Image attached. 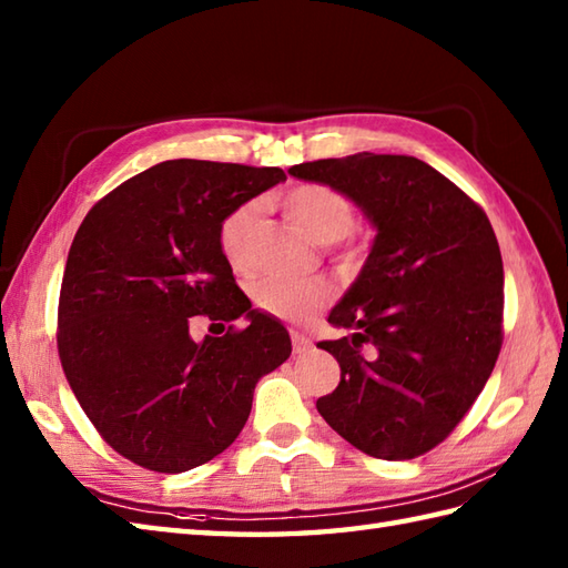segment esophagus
Listing matches in <instances>:
<instances>
[{"label":"esophagus","instance_id":"34e87169","mask_svg":"<svg viewBox=\"0 0 568 568\" xmlns=\"http://www.w3.org/2000/svg\"><path fill=\"white\" fill-rule=\"evenodd\" d=\"M291 339H293V352L295 354H305V352H310V346H312V342H310V336L307 334H303V332H291Z\"/></svg>","mask_w":568,"mask_h":568}]
</instances>
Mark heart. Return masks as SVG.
Masks as SVG:
<instances>
[{"mask_svg": "<svg viewBox=\"0 0 568 568\" xmlns=\"http://www.w3.org/2000/svg\"><path fill=\"white\" fill-rule=\"evenodd\" d=\"M283 210L295 224L320 244H344L356 226V207L342 190L324 183H300L283 195ZM258 220V202L246 200L229 210L216 226V244L234 271H246L251 263V234ZM356 244L346 241L344 256H354ZM253 303L265 315L287 322H307L332 300L329 285L320 281H285L268 275L253 285Z\"/></svg>", "mask_w": 568, "mask_h": 568, "instance_id": "heart-1", "label": "heart"}]
</instances>
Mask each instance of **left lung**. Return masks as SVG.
I'll return each mask as SVG.
<instances>
[{
	"label": "left lung",
	"mask_w": 568,
	"mask_h": 568,
	"mask_svg": "<svg viewBox=\"0 0 568 568\" xmlns=\"http://www.w3.org/2000/svg\"><path fill=\"white\" fill-rule=\"evenodd\" d=\"M342 190L378 229L332 310L354 334L317 346L342 368L320 415L356 449L405 462L442 444L484 390L503 346V258L478 202L413 155L354 153L291 168ZM374 356L366 359L363 346Z\"/></svg>",
	"instance_id": "left-lung-1"
}]
</instances>
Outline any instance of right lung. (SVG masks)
<instances>
[{"label": "right lung", "instance_id": "obj_1", "mask_svg": "<svg viewBox=\"0 0 568 568\" xmlns=\"http://www.w3.org/2000/svg\"><path fill=\"white\" fill-rule=\"evenodd\" d=\"M281 180V168L165 161L104 195L72 239L58 356L84 415L131 464L183 474L212 462L244 429L258 378L291 356L285 327L251 310L216 244L222 216ZM195 316L230 327L195 343Z\"/></svg>", "mask_w": 568, "mask_h": 568}]
</instances>
